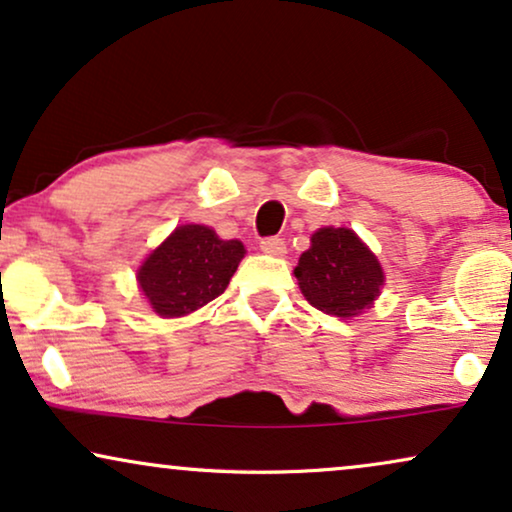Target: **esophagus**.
Returning a JSON list of instances; mask_svg holds the SVG:
<instances>
[{
    "label": "esophagus",
    "instance_id": "34e87169",
    "mask_svg": "<svg viewBox=\"0 0 512 512\" xmlns=\"http://www.w3.org/2000/svg\"><path fill=\"white\" fill-rule=\"evenodd\" d=\"M260 248L264 252H269V255H283V252H286V241L278 236H269V238H262Z\"/></svg>",
    "mask_w": 512,
    "mask_h": 512
}]
</instances>
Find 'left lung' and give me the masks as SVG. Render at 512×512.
I'll list each match as a JSON object with an SVG mask.
<instances>
[{
	"mask_svg": "<svg viewBox=\"0 0 512 512\" xmlns=\"http://www.w3.org/2000/svg\"><path fill=\"white\" fill-rule=\"evenodd\" d=\"M295 276L309 304L323 314H359L383 286V269L359 236L349 229H319L312 248L302 252Z\"/></svg>",
	"mask_w": 512,
	"mask_h": 512,
	"instance_id": "8db88e82",
	"label": "left lung"
}]
</instances>
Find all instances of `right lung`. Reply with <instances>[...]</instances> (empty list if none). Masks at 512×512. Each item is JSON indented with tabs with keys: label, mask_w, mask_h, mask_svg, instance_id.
Listing matches in <instances>:
<instances>
[{
	"label": "right lung",
	"mask_w": 512,
	"mask_h": 512,
	"mask_svg": "<svg viewBox=\"0 0 512 512\" xmlns=\"http://www.w3.org/2000/svg\"><path fill=\"white\" fill-rule=\"evenodd\" d=\"M243 255L241 241H222L208 226H179L148 255L139 286L160 316L191 314L224 293Z\"/></svg>",
	"instance_id": "1"
}]
</instances>
